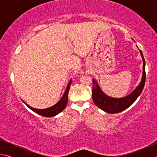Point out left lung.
<instances>
[{
	"label": "left lung",
	"instance_id": "1",
	"mask_svg": "<svg viewBox=\"0 0 157 157\" xmlns=\"http://www.w3.org/2000/svg\"><path fill=\"white\" fill-rule=\"evenodd\" d=\"M140 53L143 59V75L140 84L131 94L125 97L115 98L109 96L103 92L98 82L95 79H93L92 98L94 104L100 109L109 113H116L126 109L134 103L143 91L145 82V62L143 57V52L140 50Z\"/></svg>",
	"mask_w": 157,
	"mask_h": 157
}]
</instances>
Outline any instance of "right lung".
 Masks as SVG:
<instances>
[{"mask_svg":"<svg viewBox=\"0 0 157 157\" xmlns=\"http://www.w3.org/2000/svg\"><path fill=\"white\" fill-rule=\"evenodd\" d=\"M71 82H72V80H71V79L67 85V87H66V89L65 90L64 94H63V95H62V98L59 100V102L56 103L55 105L52 106V107L46 108V109H35L30 107V105L26 104L24 101H23V102H24L32 111H33L34 112L38 113L42 116H45V117L55 116L56 115H57V114H59L60 112H62V111L66 107V105H67V102H68V91H69V89H70Z\"/></svg>","mask_w":157,"mask_h":157,"instance_id":"add662e5","label":"right lung"}]
</instances>
